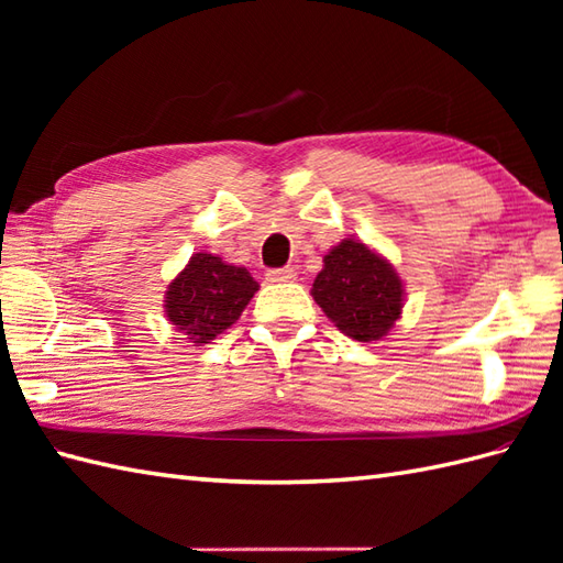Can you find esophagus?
<instances>
[{"mask_svg": "<svg viewBox=\"0 0 563 563\" xmlns=\"http://www.w3.org/2000/svg\"><path fill=\"white\" fill-rule=\"evenodd\" d=\"M295 278H297V271L290 268V266H285V268H271V271L266 273V280H271V283H290V280H295Z\"/></svg>", "mask_w": 563, "mask_h": 563, "instance_id": "obj_1", "label": "esophagus"}]
</instances>
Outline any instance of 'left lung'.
Returning a JSON list of instances; mask_svg holds the SVG:
<instances>
[{"mask_svg": "<svg viewBox=\"0 0 563 563\" xmlns=\"http://www.w3.org/2000/svg\"><path fill=\"white\" fill-rule=\"evenodd\" d=\"M312 297L341 333L369 343L387 336L401 317L404 283L385 256L361 239H343L324 256Z\"/></svg>", "mask_w": 563, "mask_h": 563, "instance_id": "8db88e82", "label": "left lung"}]
</instances>
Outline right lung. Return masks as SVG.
I'll list each match as a JSON object with an SVG mask.
<instances>
[{
	"label": "right lung",
	"instance_id": "1",
	"mask_svg": "<svg viewBox=\"0 0 563 563\" xmlns=\"http://www.w3.org/2000/svg\"><path fill=\"white\" fill-rule=\"evenodd\" d=\"M256 290L258 283L246 268L200 251L166 288L164 312L176 331L202 345L242 317Z\"/></svg>",
	"mask_w": 563,
	"mask_h": 563
}]
</instances>
